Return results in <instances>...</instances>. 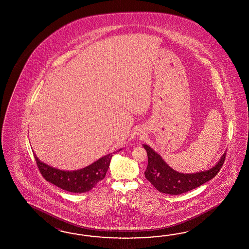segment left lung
I'll return each mask as SVG.
<instances>
[{
	"label": "left lung",
	"instance_id": "obj_1",
	"mask_svg": "<svg viewBox=\"0 0 249 249\" xmlns=\"http://www.w3.org/2000/svg\"><path fill=\"white\" fill-rule=\"evenodd\" d=\"M143 147L148 154V166L144 173L146 179L158 191L170 195L185 193L213 179L222 168L226 156V153L223 154L211 169L195 174H181L172 169L149 146L144 144Z\"/></svg>",
	"mask_w": 249,
	"mask_h": 249
}]
</instances>
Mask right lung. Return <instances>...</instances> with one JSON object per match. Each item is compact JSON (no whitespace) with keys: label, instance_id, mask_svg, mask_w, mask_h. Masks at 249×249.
<instances>
[{"label":"right lung","instance_id":"add662e5","mask_svg":"<svg viewBox=\"0 0 249 249\" xmlns=\"http://www.w3.org/2000/svg\"><path fill=\"white\" fill-rule=\"evenodd\" d=\"M116 152H118V150ZM116 152L104 156L93 164L76 171H62L53 168L40 161L36 154L34 156L39 171L45 180L64 191L83 193L90 191L98 182L105 178L110 160Z\"/></svg>","mask_w":249,"mask_h":249}]
</instances>
